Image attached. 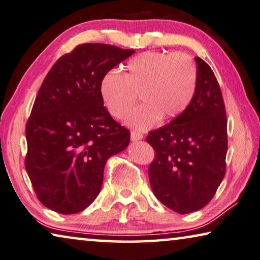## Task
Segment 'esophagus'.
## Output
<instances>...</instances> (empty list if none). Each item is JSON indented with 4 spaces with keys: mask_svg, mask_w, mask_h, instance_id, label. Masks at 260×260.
Listing matches in <instances>:
<instances>
[{
    "mask_svg": "<svg viewBox=\"0 0 260 260\" xmlns=\"http://www.w3.org/2000/svg\"><path fill=\"white\" fill-rule=\"evenodd\" d=\"M130 137L133 142H137V141H141V139L143 138V135L141 133H137V131H131Z\"/></svg>",
    "mask_w": 260,
    "mask_h": 260,
    "instance_id": "34e87169",
    "label": "esophagus"
}]
</instances>
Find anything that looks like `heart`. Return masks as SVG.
I'll return each instance as SVG.
<instances>
[{
    "instance_id": "1",
    "label": "heart",
    "mask_w": 260,
    "mask_h": 260,
    "mask_svg": "<svg viewBox=\"0 0 260 260\" xmlns=\"http://www.w3.org/2000/svg\"><path fill=\"white\" fill-rule=\"evenodd\" d=\"M126 71L110 70L101 80L100 92L110 114L122 119L137 101L126 124L136 130L156 125L160 117L172 119L186 111L197 86V68L185 54L146 51L126 63Z\"/></svg>"
}]
</instances>
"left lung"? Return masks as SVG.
<instances>
[{
  "label": "left lung",
  "instance_id": "left-lung-1",
  "mask_svg": "<svg viewBox=\"0 0 260 260\" xmlns=\"http://www.w3.org/2000/svg\"><path fill=\"white\" fill-rule=\"evenodd\" d=\"M197 86L186 111L150 131L155 150L149 167L153 193L180 214L201 210L211 201L225 175L228 118L217 78L210 66L194 57Z\"/></svg>",
  "mask_w": 260,
  "mask_h": 260
}]
</instances>
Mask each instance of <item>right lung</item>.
<instances>
[{
	"mask_svg": "<svg viewBox=\"0 0 260 260\" xmlns=\"http://www.w3.org/2000/svg\"><path fill=\"white\" fill-rule=\"evenodd\" d=\"M135 50L85 43L62 56L44 78L25 127V170L48 209L73 214L91 204L104 167L130 143L129 130L103 105L101 80Z\"/></svg>",
	"mask_w": 260,
	"mask_h": 260,
	"instance_id": "right-lung-1",
	"label": "right lung"
}]
</instances>
